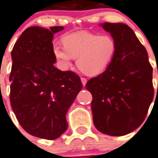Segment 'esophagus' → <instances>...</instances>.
<instances>
[{"mask_svg":"<svg viewBox=\"0 0 158 158\" xmlns=\"http://www.w3.org/2000/svg\"><path fill=\"white\" fill-rule=\"evenodd\" d=\"M81 83H82V85H83V86H85V85H86V83H87V79H86L85 77H81Z\"/></svg>","mask_w":158,"mask_h":158,"instance_id":"obj_1","label":"esophagus"}]
</instances>
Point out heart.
I'll use <instances>...</instances> for the list:
<instances>
[{"instance_id": "b5f03b06", "label": "heart", "mask_w": 158, "mask_h": 158, "mask_svg": "<svg viewBox=\"0 0 158 158\" xmlns=\"http://www.w3.org/2000/svg\"><path fill=\"white\" fill-rule=\"evenodd\" d=\"M63 46L52 45V52L63 69H68L77 59L79 70L88 76L102 73L109 67L117 51L116 41L110 35L90 32H76L62 38Z\"/></svg>"}]
</instances>
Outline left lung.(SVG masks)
<instances>
[{
	"label": "left lung",
	"mask_w": 158,
	"mask_h": 158,
	"mask_svg": "<svg viewBox=\"0 0 158 158\" xmlns=\"http://www.w3.org/2000/svg\"><path fill=\"white\" fill-rule=\"evenodd\" d=\"M101 25L115 40L117 51L109 67L91 78L86 88L93 96L95 127L106 135L122 136L138 128L147 115L154 96L152 67L145 48L127 24Z\"/></svg>",
	"instance_id": "left-lung-1"
}]
</instances>
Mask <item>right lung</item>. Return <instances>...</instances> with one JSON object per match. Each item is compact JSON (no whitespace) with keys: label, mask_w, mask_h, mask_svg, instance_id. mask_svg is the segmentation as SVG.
<instances>
[{"label":"right lung","mask_w":158,"mask_h":158,"mask_svg":"<svg viewBox=\"0 0 158 158\" xmlns=\"http://www.w3.org/2000/svg\"><path fill=\"white\" fill-rule=\"evenodd\" d=\"M62 26H33L23 31L12 50L10 102L17 119L30 135L55 139L68 127L66 113L82 83L73 71L53 64V35Z\"/></svg>","instance_id":"add662e5"}]
</instances>
